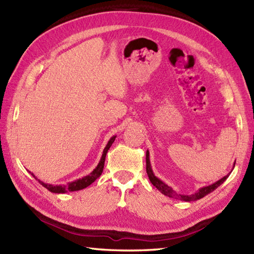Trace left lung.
<instances>
[{"instance_id":"left-lung-1","label":"left lung","mask_w":254,"mask_h":254,"mask_svg":"<svg viewBox=\"0 0 254 254\" xmlns=\"http://www.w3.org/2000/svg\"><path fill=\"white\" fill-rule=\"evenodd\" d=\"M235 167V166H234ZM146 172H147V176L149 178L150 182H152V185L154 187H156L158 189V190L165 194V195L169 196V197H174V198H178V199H181V201H186V202H192V201H196V199H199L204 197L205 195H207L208 193L213 192L215 189H217L222 183L227 179V178L229 177V175L225 176L224 178H222V179L216 181L215 183H213V185L210 186H207V187H204V188H201L197 192H195L194 194H191V195H185V194H178L176 193L174 190H172V188L168 187V185H166L165 182L161 181L160 179H158L157 177H156L154 175L153 172V169H152V166H150V161H149V152L147 150L146 152Z\"/></svg>"}]
</instances>
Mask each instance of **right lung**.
Here are the masks:
<instances>
[{"label": "right lung", "mask_w": 254, "mask_h": 254, "mask_svg": "<svg viewBox=\"0 0 254 254\" xmlns=\"http://www.w3.org/2000/svg\"><path fill=\"white\" fill-rule=\"evenodd\" d=\"M115 139H116V136H112L109 139V142H108L107 146L104 149V153H102V156H101V159L99 161V164L97 165L96 168L93 171H91L88 176L82 178V179H78V180H75L73 182H69V183H67L66 186H52V185H48V183L42 182L40 180H38V181L40 182L41 186H44L50 192H53V193H65V192H68V191L71 192V191L83 190V189L90 186L91 183H93L97 179V178H99L100 175L102 174V170H104V166H105V159H106L107 152H108V150H109L112 143L115 142ZM32 176H34V175H32Z\"/></svg>", "instance_id": "obj_1"}]
</instances>
